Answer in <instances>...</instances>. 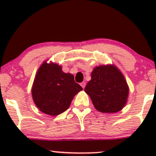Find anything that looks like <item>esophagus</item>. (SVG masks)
<instances>
[{"label":"esophagus","mask_w":156,"mask_h":156,"mask_svg":"<svg viewBox=\"0 0 156 156\" xmlns=\"http://www.w3.org/2000/svg\"><path fill=\"white\" fill-rule=\"evenodd\" d=\"M80 86L82 87V88L84 89V88H85V87H86V83H85V82H82V83H80Z\"/></svg>","instance_id":"esophagus-1"}]
</instances>
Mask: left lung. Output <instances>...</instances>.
Returning <instances> with one entry per match:
<instances>
[{"label":"left lung","instance_id":"obj_1","mask_svg":"<svg viewBox=\"0 0 156 156\" xmlns=\"http://www.w3.org/2000/svg\"><path fill=\"white\" fill-rule=\"evenodd\" d=\"M84 91L98 112L116 113L126 105L129 87L124 75L114 64L97 66Z\"/></svg>","mask_w":156,"mask_h":156}]
</instances>
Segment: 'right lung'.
Listing matches in <instances>:
<instances>
[{"label":"right lung","instance_id":"1","mask_svg":"<svg viewBox=\"0 0 156 156\" xmlns=\"http://www.w3.org/2000/svg\"><path fill=\"white\" fill-rule=\"evenodd\" d=\"M83 88L74 80L71 73L62 71V67L44 61L39 67L31 87L34 104L40 112L57 116L69 107L76 94Z\"/></svg>","mask_w":156,"mask_h":156}]
</instances>
